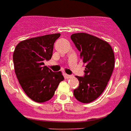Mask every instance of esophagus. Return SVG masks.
I'll return each instance as SVG.
<instances>
[{
    "label": "esophagus",
    "mask_w": 131,
    "mask_h": 131,
    "mask_svg": "<svg viewBox=\"0 0 131 131\" xmlns=\"http://www.w3.org/2000/svg\"><path fill=\"white\" fill-rule=\"evenodd\" d=\"M65 77H66V78L69 79V78H72L73 76L71 75H67V74H66V75H65Z\"/></svg>",
    "instance_id": "esophagus-1"
}]
</instances>
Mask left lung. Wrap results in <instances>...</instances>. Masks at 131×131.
I'll list each match as a JSON object with an SVG mask.
<instances>
[{
  "instance_id": "obj_1",
  "label": "left lung",
  "mask_w": 131,
  "mask_h": 131,
  "mask_svg": "<svg viewBox=\"0 0 131 131\" xmlns=\"http://www.w3.org/2000/svg\"><path fill=\"white\" fill-rule=\"evenodd\" d=\"M70 38L86 64L84 77L76 76L79 87L74 90L73 94L80 102H92L102 94L108 84L114 68V53L109 43L91 34L76 33Z\"/></svg>"
}]
</instances>
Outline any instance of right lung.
<instances>
[{
    "instance_id": "obj_1",
    "label": "right lung",
    "mask_w": 131,
    "mask_h": 131,
    "mask_svg": "<svg viewBox=\"0 0 131 131\" xmlns=\"http://www.w3.org/2000/svg\"><path fill=\"white\" fill-rule=\"evenodd\" d=\"M61 34H47L22 41L13 53L15 72L24 92L31 100L45 102L54 95L64 78L44 66L53 54V44Z\"/></svg>"
}]
</instances>
